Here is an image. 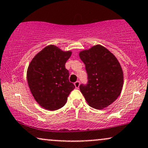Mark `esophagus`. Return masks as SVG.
Here are the masks:
<instances>
[{
    "label": "esophagus",
    "mask_w": 148,
    "mask_h": 148,
    "mask_svg": "<svg viewBox=\"0 0 148 148\" xmlns=\"http://www.w3.org/2000/svg\"><path fill=\"white\" fill-rule=\"evenodd\" d=\"M79 86H80V82L79 81H76L75 83H74V86H75L76 88H79Z\"/></svg>",
    "instance_id": "esophagus-1"
}]
</instances>
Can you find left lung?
<instances>
[{"mask_svg": "<svg viewBox=\"0 0 148 148\" xmlns=\"http://www.w3.org/2000/svg\"><path fill=\"white\" fill-rule=\"evenodd\" d=\"M88 74V84L80 90L89 106L103 109L111 105L121 93L124 76L121 65L111 51L97 45L79 52Z\"/></svg>", "mask_w": 148, "mask_h": 148, "instance_id": "left-lung-1", "label": "left lung"}]
</instances>
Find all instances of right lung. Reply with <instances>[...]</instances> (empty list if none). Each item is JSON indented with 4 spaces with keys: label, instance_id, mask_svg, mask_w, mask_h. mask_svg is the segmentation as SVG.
Segmentation results:
<instances>
[{
    "label": "right lung",
    "instance_id": "right-lung-1",
    "mask_svg": "<svg viewBox=\"0 0 148 148\" xmlns=\"http://www.w3.org/2000/svg\"><path fill=\"white\" fill-rule=\"evenodd\" d=\"M72 55L56 46L49 45L35 56L28 65L27 81L34 99L49 111L62 108L75 88L69 81L65 63Z\"/></svg>",
    "mask_w": 148,
    "mask_h": 148
}]
</instances>
